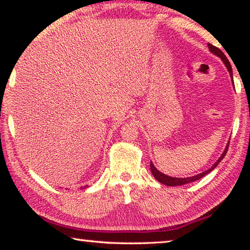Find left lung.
Returning a JSON list of instances; mask_svg holds the SVG:
<instances>
[{"label": "left lung", "mask_w": 250, "mask_h": 250, "mask_svg": "<svg viewBox=\"0 0 250 250\" xmlns=\"http://www.w3.org/2000/svg\"><path fill=\"white\" fill-rule=\"evenodd\" d=\"M208 48H209V51L212 53V54H215L216 56L220 57V60L223 61L224 64H225V66L227 67L229 74H230V77H231V80H232L231 65H230V63H229V61H228V59L226 57V55H225L224 53H223L222 51H220L218 47H216V46H214V45H211V44H209V43H208ZM228 145H229V143L227 144L226 148H225V150L223 152L222 156H220V157L218 158V161L216 162V163L214 164V165H212V166L210 167L209 169H207V170H205V171H203V173L197 174V175H195V176H191V177H185V178L170 177V176H167V175H165V174L161 173V171H159V170L156 168V167L154 166V164H153L152 162H150V165H149V166H150V170H152V174H153L154 177L156 178L159 183H162V184H164V185H166V186H181V185H185V184H188V183L196 182V181H198V179L203 178L205 175L209 174L210 171H211L212 169H214L216 166L218 165L219 162L222 161V159L225 157V155H226V153H227Z\"/></svg>", "instance_id": "1"}]
</instances>
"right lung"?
<instances>
[{"instance_id": "obj_1", "label": "right lung", "mask_w": 250, "mask_h": 250, "mask_svg": "<svg viewBox=\"0 0 250 250\" xmlns=\"http://www.w3.org/2000/svg\"><path fill=\"white\" fill-rule=\"evenodd\" d=\"M86 187H87V185H86V186H84V188H86ZM81 188H83V187H81Z\"/></svg>"}]
</instances>
